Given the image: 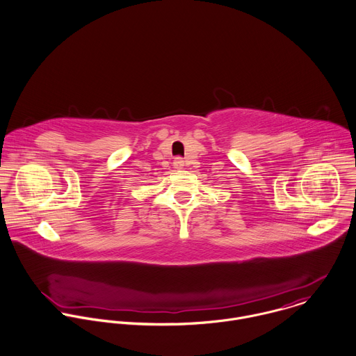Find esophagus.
<instances>
[{"mask_svg":"<svg viewBox=\"0 0 356 356\" xmlns=\"http://www.w3.org/2000/svg\"><path fill=\"white\" fill-rule=\"evenodd\" d=\"M174 165H175L177 168H182V165H184V160H182L181 157H177V159L174 160Z\"/></svg>","mask_w":356,"mask_h":356,"instance_id":"1","label":"esophagus"}]
</instances>
